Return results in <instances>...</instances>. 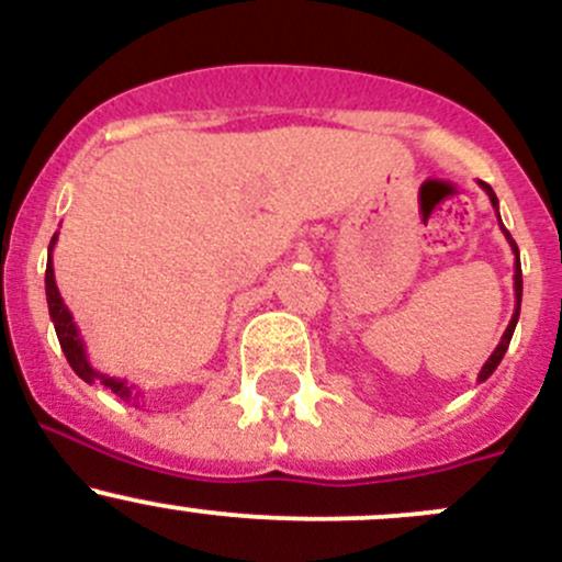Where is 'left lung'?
<instances>
[{
    "label": "left lung",
    "mask_w": 562,
    "mask_h": 562,
    "mask_svg": "<svg viewBox=\"0 0 562 562\" xmlns=\"http://www.w3.org/2000/svg\"><path fill=\"white\" fill-rule=\"evenodd\" d=\"M479 187H482L484 192H487L490 202H493V207H495V213H497V196H495V192H493V187H490V183H484V181H479ZM497 224H501L503 235H506L508 246H512V251H514V314H512V322H508L506 333H503L501 344L495 346V351H493V355H490V360L484 362V368H482V370H479V381H487L490 375L495 373V368L501 366L503 355H506L508 344H512L514 327H517V322H519V305H522V268H519V248H517V243H514L512 235H508V229L503 227V222H501V213H497Z\"/></svg>",
    "instance_id": "8db88e82"
}]
</instances>
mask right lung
I'll return each mask as SVG.
<instances>
[{
	"label": "right lung",
	"instance_id": "add662e5",
	"mask_svg": "<svg viewBox=\"0 0 562 562\" xmlns=\"http://www.w3.org/2000/svg\"><path fill=\"white\" fill-rule=\"evenodd\" d=\"M56 238H59V233L50 238V246H48V268H45V297H48L50 322H54L56 338H59L61 351H65L69 368H72L75 373H78L80 379L86 381V384H94V381H97V384H102L105 390L113 392L119 401L132 403L135 408H140V406H137V401H140L143 392L137 390L135 384H130L126 379H115V375L102 373V370H97L89 362V355H86V344H83V338H80L78 324H75L72 314H69V308L65 305V300H61L59 286H56V279H54V257H50V251H54Z\"/></svg>",
	"mask_w": 562,
	"mask_h": 562
}]
</instances>
